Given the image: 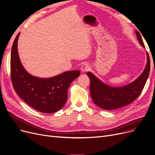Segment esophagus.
<instances>
[{
    "instance_id": "34e87169",
    "label": "esophagus",
    "mask_w": 155,
    "mask_h": 155,
    "mask_svg": "<svg viewBox=\"0 0 155 155\" xmlns=\"http://www.w3.org/2000/svg\"><path fill=\"white\" fill-rule=\"evenodd\" d=\"M89 66L87 63L83 64L82 65L81 67V71L82 72H87V71H89Z\"/></svg>"
}]
</instances>
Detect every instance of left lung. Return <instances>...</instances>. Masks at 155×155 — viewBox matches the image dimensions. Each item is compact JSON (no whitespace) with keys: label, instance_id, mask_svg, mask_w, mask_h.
<instances>
[{"label":"left lung","instance_id":"left-lung-1","mask_svg":"<svg viewBox=\"0 0 155 155\" xmlns=\"http://www.w3.org/2000/svg\"><path fill=\"white\" fill-rule=\"evenodd\" d=\"M137 39L141 46L145 49L140 32L136 31ZM147 62L141 74L132 83L121 87H113L108 85L92 72H87L90 79V94L93 102L99 107L105 110H113L125 106L137 98L146 84L150 71V61L147 52Z\"/></svg>","mask_w":155,"mask_h":155}]
</instances>
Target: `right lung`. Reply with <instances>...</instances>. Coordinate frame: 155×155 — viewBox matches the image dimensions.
I'll return each instance as SVG.
<instances>
[{
    "mask_svg": "<svg viewBox=\"0 0 155 155\" xmlns=\"http://www.w3.org/2000/svg\"><path fill=\"white\" fill-rule=\"evenodd\" d=\"M19 35L14 41L11 55V80L15 91L24 102L39 112L59 111L66 103L70 84L80 75V71H66L49 78L31 75L22 66L18 53Z\"/></svg>",
    "mask_w": 155,
    "mask_h": 155,
    "instance_id": "obj_1",
    "label": "right lung"
}]
</instances>
